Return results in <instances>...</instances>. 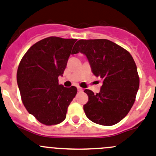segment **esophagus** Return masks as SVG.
I'll return each instance as SVG.
<instances>
[{
	"mask_svg": "<svg viewBox=\"0 0 156 156\" xmlns=\"http://www.w3.org/2000/svg\"><path fill=\"white\" fill-rule=\"evenodd\" d=\"M78 90L79 91V92H82V91H83L84 89H83V88H81V87L78 86Z\"/></svg>",
	"mask_w": 156,
	"mask_h": 156,
	"instance_id": "obj_1",
	"label": "esophagus"
}]
</instances>
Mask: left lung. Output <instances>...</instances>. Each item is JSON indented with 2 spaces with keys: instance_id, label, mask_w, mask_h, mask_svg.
Segmentation results:
<instances>
[{
  "instance_id": "8db88e82",
  "label": "left lung",
  "mask_w": 156,
  "mask_h": 156,
  "mask_svg": "<svg viewBox=\"0 0 156 156\" xmlns=\"http://www.w3.org/2000/svg\"><path fill=\"white\" fill-rule=\"evenodd\" d=\"M73 54L86 56L92 72L100 77L99 93L85 89L88 100L83 106L91 121L104 126L123 120L135 101L139 88L137 66L130 53L108 40H80Z\"/></svg>"
}]
</instances>
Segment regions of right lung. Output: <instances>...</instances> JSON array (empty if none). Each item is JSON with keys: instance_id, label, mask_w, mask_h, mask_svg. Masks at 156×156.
<instances>
[{"instance_id": "add662e5", "label": "right lung", "mask_w": 156, "mask_h": 156, "mask_svg": "<svg viewBox=\"0 0 156 156\" xmlns=\"http://www.w3.org/2000/svg\"><path fill=\"white\" fill-rule=\"evenodd\" d=\"M76 39L50 36L37 42L22 57L17 82L24 106L45 125L58 124L66 118L77 88L59 85Z\"/></svg>"}]
</instances>
